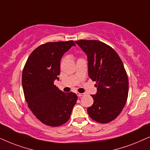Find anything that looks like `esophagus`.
<instances>
[{
	"label": "esophagus",
	"mask_w": 150,
	"mask_h": 150,
	"mask_svg": "<svg viewBox=\"0 0 150 150\" xmlns=\"http://www.w3.org/2000/svg\"><path fill=\"white\" fill-rule=\"evenodd\" d=\"M77 95L79 97H82V96L84 95V93H77Z\"/></svg>",
	"instance_id": "esophagus-1"
}]
</instances>
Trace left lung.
Here are the masks:
<instances>
[{
    "label": "left lung",
    "instance_id": "1",
    "mask_svg": "<svg viewBox=\"0 0 150 150\" xmlns=\"http://www.w3.org/2000/svg\"><path fill=\"white\" fill-rule=\"evenodd\" d=\"M87 55L88 76L97 81L94 103L87 112L94 121L106 123L118 117L128 95V78L124 66L112 48L98 40L75 42Z\"/></svg>",
    "mask_w": 150,
    "mask_h": 150
}]
</instances>
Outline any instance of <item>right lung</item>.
Here are the masks:
<instances>
[{"label":"right lung","mask_w":150,"mask_h":150,"mask_svg":"<svg viewBox=\"0 0 150 150\" xmlns=\"http://www.w3.org/2000/svg\"><path fill=\"white\" fill-rule=\"evenodd\" d=\"M73 41L48 42L29 55L24 67L22 83L28 106L36 118L49 126L63 125L77 102L75 93H64L54 85L59 80L60 61Z\"/></svg>","instance_id":"obj_1"}]
</instances>
